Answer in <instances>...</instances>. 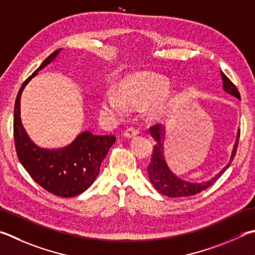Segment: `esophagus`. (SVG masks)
Wrapping results in <instances>:
<instances>
[{"instance_id":"obj_1","label":"esophagus","mask_w":255,"mask_h":255,"mask_svg":"<svg viewBox=\"0 0 255 255\" xmlns=\"http://www.w3.org/2000/svg\"><path fill=\"white\" fill-rule=\"evenodd\" d=\"M138 133H139V131H138V129L133 128V127H129V128L126 129V130H125L124 136H126L128 138H132V137L137 136Z\"/></svg>"}]
</instances>
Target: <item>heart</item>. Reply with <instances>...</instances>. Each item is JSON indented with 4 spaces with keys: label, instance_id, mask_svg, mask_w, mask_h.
Instances as JSON below:
<instances>
[{
    "label": "heart",
    "instance_id": "heart-1",
    "mask_svg": "<svg viewBox=\"0 0 255 255\" xmlns=\"http://www.w3.org/2000/svg\"><path fill=\"white\" fill-rule=\"evenodd\" d=\"M168 81L150 72H137L125 77L118 90H107L101 100V109L110 117H120L129 107H141L166 90ZM163 110L159 100L152 104L151 112L158 115Z\"/></svg>",
    "mask_w": 255,
    "mask_h": 255
}]
</instances>
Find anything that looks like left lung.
Returning a JSON list of instances; mask_svg holds the SVG:
<instances>
[{
	"label": "left lung",
	"instance_id": "left-lung-1",
	"mask_svg": "<svg viewBox=\"0 0 255 255\" xmlns=\"http://www.w3.org/2000/svg\"><path fill=\"white\" fill-rule=\"evenodd\" d=\"M222 79H223V88L228 94L237 97L238 99H241L240 92L238 88L235 87L234 83L231 81L228 77H226L223 72H221ZM151 136L154 137L156 140V145L152 149V156L150 164L148 165V176L151 184L158 191L160 194L168 197H186L196 195V194L201 193L202 191H205L211 185L214 184L217 179H219L222 174H223L226 169L230 167L231 163H232L233 158L237 155L238 145H239V138H240V130L238 132V139L235 141V145L232 151V157H231L230 163L225 166V167L217 174L215 177L207 180V182L202 183H188L185 180L178 178L177 176L170 172L167 164H166L164 155H163V136H164V127H160L159 125H154L149 128Z\"/></svg>",
	"mask_w": 255,
	"mask_h": 255
}]
</instances>
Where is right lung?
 Here are the masks:
<instances>
[{"label": "right lung", "instance_id": "add662e5", "mask_svg": "<svg viewBox=\"0 0 255 255\" xmlns=\"http://www.w3.org/2000/svg\"><path fill=\"white\" fill-rule=\"evenodd\" d=\"M55 50L23 82L14 105L13 135L18 160L26 172L45 191L60 197H73L85 192L98 176L100 165L115 141V136H97L90 131L80 133L71 145L50 150L35 146L27 137L20 118V98L26 83L36 72L57 57Z\"/></svg>", "mask_w": 255, "mask_h": 255}]
</instances>
